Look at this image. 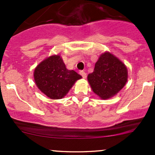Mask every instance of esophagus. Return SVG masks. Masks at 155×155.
Instances as JSON below:
<instances>
[{"mask_svg":"<svg viewBox=\"0 0 155 155\" xmlns=\"http://www.w3.org/2000/svg\"><path fill=\"white\" fill-rule=\"evenodd\" d=\"M79 73H80V75L82 76V78H83V79H85V78L87 77L86 73H85V71H82H82L79 72Z\"/></svg>","mask_w":155,"mask_h":155,"instance_id":"esophagus-1","label":"esophagus"}]
</instances>
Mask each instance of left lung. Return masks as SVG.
Here are the masks:
<instances>
[{
	"label": "left lung",
	"mask_w": 155,
	"mask_h": 155,
	"mask_svg": "<svg viewBox=\"0 0 155 155\" xmlns=\"http://www.w3.org/2000/svg\"><path fill=\"white\" fill-rule=\"evenodd\" d=\"M127 78L126 65L109 51L101 54L94 72L87 75L92 91L102 100L116 95L126 85Z\"/></svg>",
	"instance_id": "8db88e82"
}]
</instances>
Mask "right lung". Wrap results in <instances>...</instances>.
<instances>
[{"label": "right lung", "mask_w": 155, "mask_h": 155, "mask_svg": "<svg viewBox=\"0 0 155 155\" xmlns=\"http://www.w3.org/2000/svg\"><path fill=\"white\" fill-rule=\"evenodd\" d=\"M34 78L42 93L52 100L67 95L75 82L82 76L73 70H68L59 54H53L40 62L34 69Z\"/></svg>", "instance_id": "obj_1"}]
</instances>
